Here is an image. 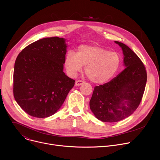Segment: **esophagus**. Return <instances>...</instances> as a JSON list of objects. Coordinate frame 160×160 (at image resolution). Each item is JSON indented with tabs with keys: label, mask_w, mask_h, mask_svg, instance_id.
I'll return each mask as SVG.
<instances>
[{
	"label": "esophagus",
	"mask_w": 160,
	"mask_h": 160,
	"mask_svg": "<svg viewBox=\"0 0 160 160\" xmlns=\"http://www.w3.org/2000/svg\"><path fill=\"white\" fill-rule=\"evenodd\" d=\"M84 83L83 81L82 80H77L75 82V86H82V85Z\"/></svg>",
	"instance_id": "obj_1"
}]
</instances>
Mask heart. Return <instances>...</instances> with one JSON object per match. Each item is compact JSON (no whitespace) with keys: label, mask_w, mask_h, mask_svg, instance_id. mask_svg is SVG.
I'll return each instance as SVG.
<instances>
[{"label":"heart","mask_w":160,"mask_h":160,"mask_svg":"<svg viewBox=\"0 0 160 160\" xmlns=\"http://www.w3.org/2000/svg\"><path fill=\"white\" fill-rule=\"evenodd\" d=\"M121 63L118 52L98 46L82 45L77 53L69 50L65 57V66L70 76L75 77L86 66L85 72L89 80L98 84L111 80L118 72Z\"/></svg>","instance_id":"obj_1"}]
</instances>
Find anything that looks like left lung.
I'll use <instances>...</instances> for the list:
<instances>
[{
	"instance_id": "1",
	"label": "left lung",
	"mask_w": 160,
	"mask_h": 160,
	"mask_svg": "<svg viewBox=\"0 0 160 160\" xmlns=\"http://www.w3.org/2000/svg\"><path fill=\"white\" fill-rule=\"evenodd\" d=\"M122 48L125 69L110 82L94 89L89 102L96 118L104 122H117L131 116L142 100L147 82L143 63L128 46L114 41Z\"/></svg>"
}]
</instances>
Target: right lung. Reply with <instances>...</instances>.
Instances as JSON below:
<instances>
[{
    "instance_id": "right-lung-1",
    "label": "right lung",
    "mask_w": 160,
    "mask_h": 160,
    "mask_svg": "<svg viewBox=\"0 0 160 160\" xmlns=\"http://www.w3.org/2000/svg\"><path fill=\"white\" fill-rule=\"evenodd\" d=\"M66 40L57 37L38 40L18 55L14 66L13 94L26 113L47 118L56 113L74 85L63 72Z\"/></svg>"
}]
</instances>
